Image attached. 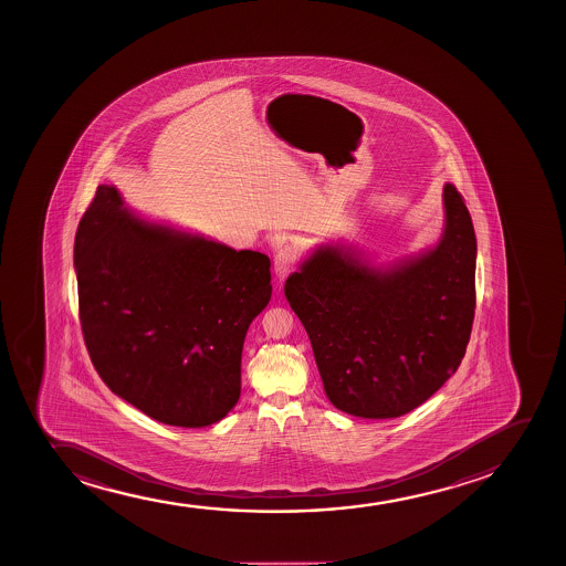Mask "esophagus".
Here are the masks:
<instances>
[{"mask_svg": "<svg viewBox=\"0 0 566 566\" xmlns=\"http://www.w3.org/2000/svg\"><path fill=\"white\" fill-rule=\"evenodd\" d=\"M294 262H296V249H294L293 245H283V248L275 251V256H273V270H275L277 280H285L286 275L293 270Z\"/></svg>", "mask_w": 566, "mask_h": 566, "instance_id": "1", "label": "esophagus"}]
</instances>
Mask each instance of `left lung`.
I'll list each match as a JSON object with an SVG mask.
<instances>
[{
  "label": "left lung",
  "instance_id": "1",
  "mask_svg": "<svg viewBox=\"0 0 566 566\" xmlns=\"http://www.w3.org/2000/svg\"><path fill=\"white\" fill-rule=\"evenodd\" d=\"M436 248L389 268L321 245L291 273L285 296L312 342L325 392L364 419L427 402L461 364L475 310V234L455 185L443 187Z\"/></svg>",
  "mask_w": 566,
  "mask_h": 566
}]
</instances>
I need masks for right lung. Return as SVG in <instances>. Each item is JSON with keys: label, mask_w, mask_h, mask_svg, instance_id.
Masks as SVG:
<instances>
[{"label": "right lung", "mask_w": 566, "mask_h": 566, "mask_svg": "<svg viewBox=\"0 0 566 566\" xmlns=\"http://www.w3.org/2000/svg\"><path fill=\"white\" fill-rule=\"evenodd\" d=\"M78 318L92 364L150 419L200 429L241 390V349L272 298L270 259L144 221L99 185L75 234Z\"/></svg>", "instance_id": "right-lung-1"}]
</instances>
